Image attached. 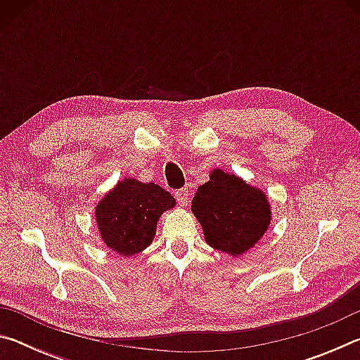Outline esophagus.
Here are the masks:
<instances>
[{
  "label": "esophagus",
  "instance_id": "esophagus-1",
  "mask_svg": "<svg viewBox=\"0 0 360 360\" xmlns=\"http://www.w3.org/2000/svg\"><path fill=\"white\" fill-rule=\"evenodd\" d=\"M174 197L181 206H186L188 202V191L187 188H178V191L174 192Z\"/></svg>",
  "mask_w": 360,
  "mask_h": 360
}]
</instances>
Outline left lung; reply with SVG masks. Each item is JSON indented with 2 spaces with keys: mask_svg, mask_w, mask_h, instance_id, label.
I'll return each mask as SVG.
<instances>
[{
  "mask_svg": "<svg viewBox=\"0 0 360 360\" xmlns=\"http://www.w3.org/2000/svg\"><path fill=\"white\" fill-rule=\"evenodd\" d=\"M192 212L202 224L206 243L231 255L252 248L270 224L265 195L222 169H214L211 179L198 187Z\"/></svg>",
  "mask_w": 360,
  "mask_h": 360,
  "instance_id": "left-lung-1",
  "label": "left lung"
}]
</instances>
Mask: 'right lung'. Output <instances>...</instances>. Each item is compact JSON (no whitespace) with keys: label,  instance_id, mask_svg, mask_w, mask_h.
Returning a JSON list of instances; mask_svg holds the SVG:
<instances>
[{"label":"right lung","instance_id":"right-lung-1","mask_svg":"<svg viewBox=\"0 0 360 360\" xmlns=\"http://www.w3.org/2000/svg\"><path fill=\"white\" fill-rule=\"evenodd\" d=\"M174 205L172 193L154 182L120 181L96 206L95 216L101 238L106 246L122 255L138 254L152 243L162 212Z\"/></svg>","mask_w":360,"mask_h":360}]
</instances>
